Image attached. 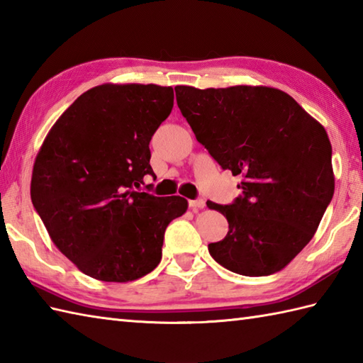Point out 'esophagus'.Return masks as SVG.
<instances>
[{
    "label": "esophagus",
    "mask_w": 363,
    "mask_h": 363,
    "mask_svg": "<svg viewBox=\"0 0 363 363\" xmlns=\"http://www.w3.org/2000/svg\"><path fill=\"white\" fill-rule=\"evenodd\" d=\"M189 206H190V209L195 212V211H199V209H204L206 201H204V199H201V198H199V199H190Z\"/></svg>",
    "instance_id": "obj_1"
}]
</instances>
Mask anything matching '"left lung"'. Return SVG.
Returning <instances> with one entry per match:
<instances>
[{
  "mask_svg": "<svg viewBox=\"0 0 363 363\" xmlns=\"http://www.w3.org/2000/svg\"><path fill=\"white\" fill-rule=\"evenodd\" d=\"M176 101L223 169L240 174L242 195L225 215L226 237L209 245L229 272L268 276L287 267L317 233L334 195L325 128L282 90L265 86H176Z\"/></svg>",
  "mask_w": 363,
  "mask_h": 363,
  "instance_id": "8db88e82",
  "label": "left lung"
}]
</instances>
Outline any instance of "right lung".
Instances as JSON below:
<instances>
[{"label": "right lung", "instance_id": "obj_1", "mask_svg": "<svg viewBox=\"0 0 363 363\" xmlns=\"http://www.w3.org/2000/svg\"><path fill=\"white\" fill-rule=\"evenodd\" d=\"M173 99L172 87L156 84L90 89L54 123L37 154L35 211L57 250L94 279L129 282L151 273L169 221L187 211V199L142 189L154 174L151 137Z\"/></svg>", "mask_w": 363, "mask_h": 363}]
</instances>
